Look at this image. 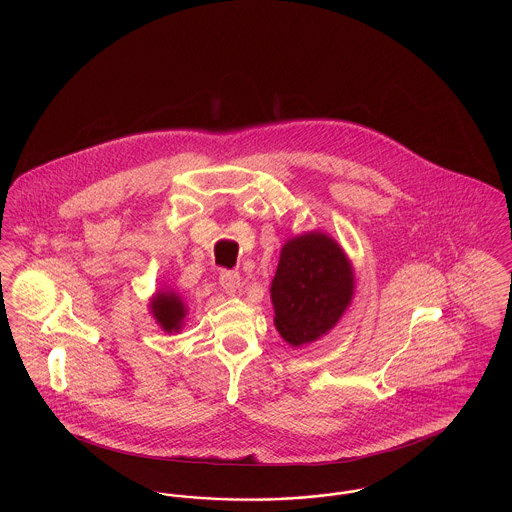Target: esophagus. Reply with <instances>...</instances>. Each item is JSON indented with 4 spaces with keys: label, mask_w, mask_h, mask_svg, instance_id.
I'll list each match as a JSON object with an SVG mask.
<instances>
[{
    "label": "esophagus",
    "mask_w": 512,
    "mask_h": 512,
    "mask_svg": "<svg viewBox=\"0 0 512 512\" xmlns=\"http://www.w3.org/2000/svg\"><path fill=\"white\" fill-rule=\"evenodd\" d=\"M220 288L228 295H236V292L240 290V274L238 272H232V270H222L219 276Z\"/></svg>",
    "instance_id": "obj_1"
}]
</instances>
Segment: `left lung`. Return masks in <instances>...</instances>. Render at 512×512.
<instances>
[{"mask_svg": "<svg viewBox=\"0 0 512 512\" xmlns=\"http://www.w3.org/2000/svg\"><path fill=\"white\" fill-rule=\"evenodd\" d=\"M355 293L347 253L330 234L311 230L286 240L270 284L274 326L292 347L326 336Z\"/></svg>", "mask_w": 512, "mask_h": 512, "instance_id": "left-lung-1", "label": "left lung"}]
</instances>
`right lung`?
Returning <instances> with one entry per match:
<instances>
[{"label": "right lung", "mask_w": 512, "mask_h": 512, "mask_svg": "<svg viewBox=\"0 0 512 512\" xmlns=\"http://www.w3.org/2000/svg\"><path fill=\"white\" fill-rule=\"evenodd\" d=\"M149 313L167 334H172V332L178 334L184 326L188 307H186L184 299L172 288H163L151 295Z\"/></svg>", "instance_id": "1"}]
</instances>
